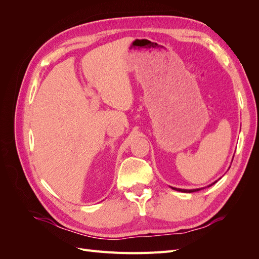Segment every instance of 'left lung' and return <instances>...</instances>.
<instances>
[{"label": "left lung", "instance_id": "obj_1", "mask_svg": "<svg viewBox=\"0 0 259 259\" xmlns=\"http://www.w3.org/2000/svg\"><path fill=\"white\" fill-rule=\"evenodd\" d=\"M216 183V182H215ZM215 183H213L211 185H214ZM211 185H209L208 187H210ZM171 189H174V190H177V191H182V192H189V193H191V192H195V191H199V190H201V189H191V190H187V189H177V188H174V187H171Z\"/></svg>", "mask_w": 259, "mask_h": 259}]
</instances>
